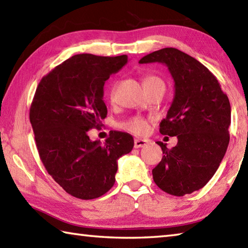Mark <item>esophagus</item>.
<instances>
[{
    "label": "esophagus",
    "mask_w": 248,
    "mask_h": 248,
    "mask_svg": "<svg viewBox=\"0 0 248 248\" xmlns=\"http://www.w3.org/2000/svg\"><path fill=\"white\" fill-rule=\"evenodd\" d=\"M148 143V141L143 140V139H136L134 140V148L139 149V148H143V146Z\"/></svg>",
    "instance_id": "1"
}]
</instances>
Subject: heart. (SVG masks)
<instances>
[{"instance_id":"1","label":"heart","mask_w":248,"mask_h":248,"mask_svg":"<svg viewBox=\"0 0 248 248\" xmlns=\"http://www.w3.org/2000/svg\"><path fill=\"white\" fill-rule=\"evenodd\" d=\"M143 86L144 89H149V87L152 86H164V82L162 81L158 77H155V75H146L143 78ZM114 97V89L110 91V98L112 99ZM124 130L125 131H129L136 136H143L149 130V120L143 118V117H132L129 120L125 121L123 124Z\"/></svg>"}]
</instances>
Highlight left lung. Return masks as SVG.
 <instances>
[{
    "label": "left lung",
    "instance_id": "1",
    "mask_svg": "<svg viewBox=\"0 0 248 248\" xmlns=\"http://www.w3.org/2000/svg\"><path fill=\"white\" fill-rule=\"evenodd\" d=\"M152 62L166 64L175 82L159 132L178 139L173 149L157 142L164 155L152 170L153 179L163 191L180 197L201 189L220 166L230 142L231 106L217 78L189 54L164 48L139 63Z\"/></svg>",
    "mask_w": 248,
    "mask_h": 248
}]
</instances>
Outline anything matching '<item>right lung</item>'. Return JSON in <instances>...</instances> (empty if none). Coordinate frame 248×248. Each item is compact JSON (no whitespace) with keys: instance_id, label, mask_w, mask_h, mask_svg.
Returning a JSON list of instances; mask_svg holds the SVG:
<instances>
[{"instance_id":"right-lung-1","label":"right lung","mask_w":248,"mask_h":248,"mask_svg":"<svg viewBox=\"0 0 248 248\" xmlns=\"http://www.w3.org/2000/svg\"><path fill=\"white\" fill-rule=\"evenodd\" d=\"M128 62V56L71 57L45 75L33 96L29 119L44 166L75 198L103 196L115 184L117 161L131 152L133 138L111 131L105 143L89 130L107 116L104 85Z\"/></svg>"}]
</instances>
